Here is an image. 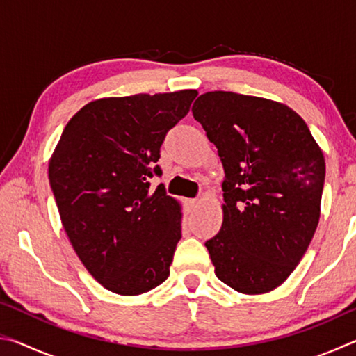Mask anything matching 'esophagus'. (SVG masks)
Wrapping results in <instances>:
<instances>
[{
    "instance_id": "34e87169",
    "label": "esophagus",
    "mask_w": 356,
    "mask_h": 356,
    "mask_svg": "<svg viewBox=\"0 0 356 356\" xmlns=\"http://www.w3.org/2000/svg\"><path fill=\"white\" fill-rule=\"evenodd\" d=\"M185 202H186V207H188L190 210L197 207V200H186Z\"/></svg>"
}]
</instances>
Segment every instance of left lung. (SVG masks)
I'll return each instance as SVG.
<instances>
[{"label":"left lung","instance_id":"8db88e82","mask_svg":"<svg viewBox=\"0 0 356 356\" xmlns=\"http://www.w3.org/2000/svg\"><path fill=\"white\" fill-rule=\"evenodd\" d=\"M191 111L225 170L222 225L206 242L215 275L242 293L273 291L314 237L322 150L305 120L272 100L213 91L200 95Z\"/></svg>","mask_w":356,"mask_h":356}]
</instances>
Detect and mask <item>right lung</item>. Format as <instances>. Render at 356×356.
Wrapping results in <instances>:
<instances>
[{
  "mask_svg": "<svg viewBox=\"0 0 356 356\" xmlns=\"http://www.w3.org/2000/svg\"><path fill=\"white\" fill-rule=\"evenodd\" d=\"M193 89L94 100L69 120L48 166L64 231L108 291L140 295L170 276L180 206L156 165L166 134L190 111Z\"/></svg>",
  "mask_w": 356,
  "mask_h": 356,
  "instance_id": "1",
  "label": "right lung"
}]
</instances>
